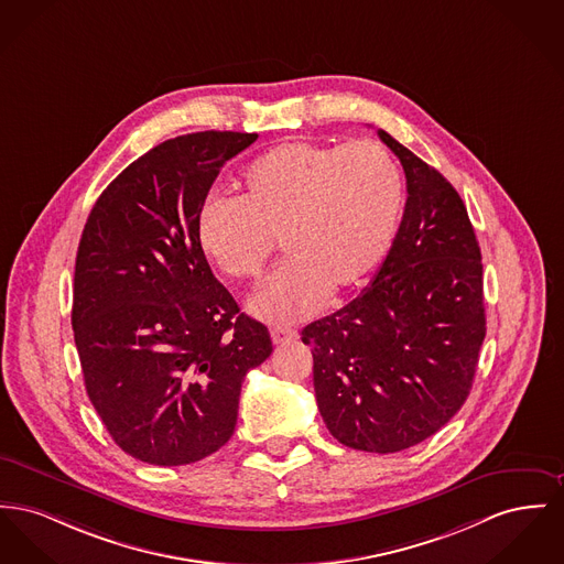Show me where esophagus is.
Here are the masks:
<instances>
[{"instance_id":"esophagus-1","label":"esophagus","mask_w":564,"mask_h":564,"mask_svg":"<svg viewBox=\"0 0 564 564\" xmlns=\"http://www.w3.org/2000/svg\"><path fill=\"white\" fill-rule=\"evenodd\" d=\"M270 336H272V343H274V345H283V343H288V340L299 338V332L292 330V328H272Z\"/></svg>"}]
</instances>
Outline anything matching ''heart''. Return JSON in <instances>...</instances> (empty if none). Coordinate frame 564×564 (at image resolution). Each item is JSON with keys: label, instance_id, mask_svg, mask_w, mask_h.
<instances>
[{"label": "heart", "instance_id": "obj_1", "mask_svg": "<svg viewBox=\"0 0 564 564\" xmlns=\"http://www.w3.org/2000/svg\"><path fill=\"white\" fill-rule=\"evenodd\" d=\"M402 176L372 140L322 144L294 140L256 158L240 176V198L208 196L196 217L206 260L251 281L283 240L281 265L249 302L274 324H294L365 285L394 240Z\"/></svg>", "mask_w": 564, "mask_h": 564}]
</instances>
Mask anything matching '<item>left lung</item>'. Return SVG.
Masks as SVG:
<instances>
[{
	"instance_id": "8db88e82",
	"label": "left lung",
	"mask_w": 564,
	"mask_h": 564,
	"mask_svg": "<svg viewBox=\"0 0 564 564\" xmlns=\"http://www.w3.org/2000/svg\"><path fill=\"white\" fill-rule=\"evenodd\" d=\"M406 176L392 249L365 292L302 330L332 436L394 454L441 431L473 388L486 338L484 265L452 183L383 130Z\"/></svg>"
}]
</instances>
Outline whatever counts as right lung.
<instances>
[{"mask_svg":"<svg viewBox=\"0 0 564 564\" xmlns=\"http://www.w3.org/2000/svg\"><path fill=\"white\" fill-rule=\"evenodd\" d=\"M258 133L166 140L94 204L74 268L72 328L85 388L135 460L198 463L236 429L245 375L272 354L199 251L196 217L219 170Z\"/></svg>","mask_w":564,"mask_h":564,"instance_id":"obj_1","label":"right lung"}]
</instances>
